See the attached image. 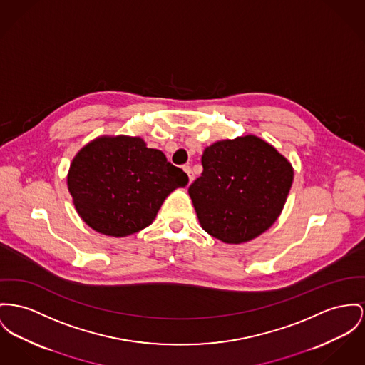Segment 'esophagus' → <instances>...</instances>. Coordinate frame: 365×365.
Segmentation results:
<instances>
[{"mask_svg":"<svg viewBox=\"0 0 365 365\" xmlns=\"http://www.w3.org/2000/svg\"><path fill=\"white\" fill-rule=\"evenodd\" d=\"M182 169H184V171H185V173H187V174H188V178H190V184H191V182H192V181H194V178H195L194 173H192V169H191V166H188V165H185V166H184V168H182Z\"/></svg>","mask_w":365,"mask_h":365,"instance_id":"obj_1","label":"esophagus"}]
</instances>
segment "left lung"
I'll list each match as a JSON object with an SVG mask.
<instances>
[{
    "label": "left lung",
    "mask_w": 365,
    "mask_h": 365,
    "mask_svg": "<svg viewBox=\"0 0 365 365\" xmlns=\"http://www.w3.org/2000/svg\"><path fill=\"white\" fill-rule=\"evenodd\" d=\"M202 166L188 192L202 228L212 237L247 242L281 215L293 169L266 141L255 135L219 141L205 149Z\"/></svg>",
    "instance_id": "left-lung-1"
}]
</instances>
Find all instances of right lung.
Returning a JSON list of instances; mask_svg holds the SVG:
<instances>
[{"label":"right lung","mask_w":365,"mask_h":365,"mask_svg":"<svg viewBox=\"0 0 365 365\" xmlns=\"http://www.w3.org/2000/svg\"><path fill=\"white\" fill-rule=\"evenodd\" d=\"M188 175L168 162L163 152L135 137H101L84 146L68 175L80 217L93 230L127 237L148 227Z\"/></svg>","instance_id":"add662e5"}]
</instances>
